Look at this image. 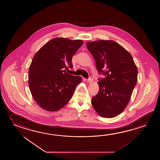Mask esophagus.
I'll return each instance as SVG.
<instances>
[{"mask_svg":"<svg viewBox=\"0 0 160 160\" xmlns=\"http://www.w3.org/2000/svg\"><path fill=\"white\" fill-rule=\"evenodd\" d=\"M86 80L87 82L89 83H91L93 82V79L91 78H90L88 79H86Z\"/></svg>","mask_w":160,"mask_h":160,"instance_id":"obj_1","label":"esophagus"}]
</instances>
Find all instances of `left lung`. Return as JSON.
I'll return each instance as SVG.
<instances>
[{"label":"left lung","mask_w":160,"mask_h":160,"mask_svg":"<svg viewBox=\"0 0 160 160\" xmlns=\"http://www.w3.org/2000/svg\"><path fill=\"white\" fill-rule=\"evenodd\" d=\"M98 72L106 77L98 82L99 90L91 104L99 115L112 118L122 112L138 81V68L131 54L112 40L88 42Z\"/></svg>","instance_id":"obj_1"}]
</instances>
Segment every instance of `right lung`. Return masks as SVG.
Returning <instances> with one entry per match:
<instances>
[{"instance_id":"1","label":"right lung","mask_w":160,"mask_h":160,"mask_svg":"<svg viewBox=\"0 0 160 160\" xmlns=\"http://www.w3.org/2000/svg\"><path fill=\"white\" fill-rule=\"evenodd\" d=\"M83 41L55 38L38 50L29 66L28 85L32 96L42 109L57 111L72 99L81 77L68 74L72 57Z\"/></svg>"}]
</instances>
